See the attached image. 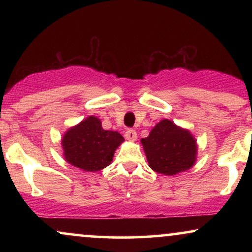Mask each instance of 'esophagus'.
Masks as SVG:
<instances>
[{
  "label": "esophagus",
  "instance_id": "1",
  "mask_svg": "<svg viewBox=\"0 0 252 252\" xmlns=\"http://www.w3.org/2000/svg\"><path fill=\"white\" fill-rule=\"evenodd\" d=\"M124 136H126V140L135 141L136 138H137V132H136V130H134V129H128L126 131V134H124Z\"/></svg>",
  "mask_w": 252,
  "mask_h": 252
}]
</instances>
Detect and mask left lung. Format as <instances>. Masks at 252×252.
<instances>
[{"label": "left lung", "mask_w": 252, "mask_h": 252, "mask_svg": "<svg viewBox=\"0 0 252 252\" xmlns=\"http://www.w3.org/2000/svg\"><path fill=\"white\" fill-rule=\"evenodd\" d=\"M150 168L164 175H175L189 169L195 162L196 142L189 131L162 120L142 138Z\"/></svg>", "instance_id": "obj_1"}]
</instances>
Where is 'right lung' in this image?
Wrapping results in <instances>:
<instances>
[{
	"label": "right lung",
	"mask_w": 252,
	"mask_h": 252,
	"mask_svg": "<svg viewBox=\"0 0 252 252\" xmlns=\"http://www.w3.org/2000/svg\"><path fill=\"white\" fill-rule=\"evenodd\" d=\"M123 141L120 132L104 130L98 118L90 116L63 135V155L74 167L97 172L109 166L115 150Z\"/></svg>",
	"instance_id": "1"
}]
</instances>
